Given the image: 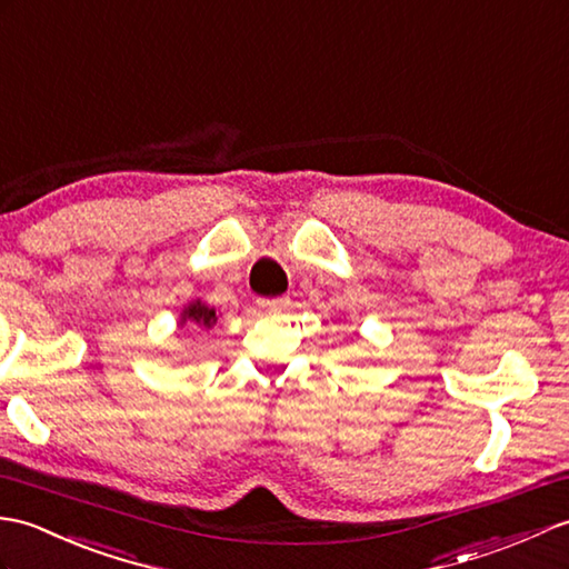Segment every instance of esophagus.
<instances>
[{"mask_svg":"<svg viewBox=\"0 0 569 569\" xmlns=\"http://www.w3.org/2000/svg\"><path fill=\"white\" fill-rule=\"evenodd\" d=\"M258 307L268 313H282L289 309L287 297H274V299H258Z\"/></svg>","mask_w":569,"mask_h":569,"instance_id":"1","label":"esophagus"}]
</instances>
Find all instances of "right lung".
Wrapping results in <instances>:
<instances>
[{
  "label": "right lung",
  "instance_id": "1",
  "mask_svg": "<svg viewBox=\"0 0 569 569\" xmlns=\"http://www.w3.org/2000/svg\"><path fill=\"white\" fill-rule=\"evenodd\" d=\"M217 321H219V311L213 309V307H209L207 301L194 299V301H189V305L182 309L180 319H178V326L180 328L194 326V328H199V331H211V328L217 326Z\"/></svg>",
  "mask_w": 569,
  "mask_h": 569
}]
</instances>
